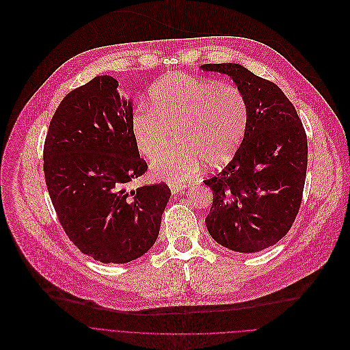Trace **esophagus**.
<instances>
[{"label": "esophagus", "mask_w": 350, "mask_h": 350, "mask_svg": "<svg viewBox=\"0 0 350 350\" xmlns=\"http://www.w3.org/2000/svg\"><path fill=\"white\" fill-rule=\"evenodd\" d=\"M186 187H187V185H185V183H171L170 185V189L174 194H178V193L183 191Z\"/></svg>", "instance_id": "34e87169"}]
</instances>
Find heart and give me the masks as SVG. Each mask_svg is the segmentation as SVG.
<instances>
[{"label": "heart", "instance_id": "heart-1", "mask_svg": "<svg viewBox=\"0 0 350 350\" xmlns=\"http://www.w3.org/2000/svg\"><path fill=\"white\" fill-rule=\"evenodd\" d=\"M150 105L132 117L137 150L152 159L180 128L181 146L159 154L150 164L156 179L179 183L194 176L204 161L218 167L237 150L248 120L244 94L232 84H217L182 73L159 80L149 92Z\"/></svg>", "mask_w": 350, "mask_h": 350}]
</instances>
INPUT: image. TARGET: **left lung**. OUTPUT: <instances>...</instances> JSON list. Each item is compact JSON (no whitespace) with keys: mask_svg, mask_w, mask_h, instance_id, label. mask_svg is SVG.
I'll use <instances>...</instances> for the list:
<instances>
[{"mask_svg":"<svg viewBox=\"0 0 350 350\" xmlns=\"http://www.w3.org/2000/svg\"><path fill=\"white\" fill-rule=\"evenodd\" d=\"M200 68L229 76L244 94L248 120L232 161L204 183L214 201L206 229L236 252H258L282 240L299 211L308 167V139L295 107L274 83L239 63Z\"/></svg>","mask_w":350,"mask_h":350,"instance_id":"8db88e82","label":"left lung"}]
</instances>
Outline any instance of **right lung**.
<instances>
[{
	"instance_id": "right-lung-1",
	"label": "right lung",
	"mask_w": 350,
	"mask_h": 350,
	"mask_svg": "<svg viewBox=\"0 0 350 350\" xmlns=\"http://www.w3.org/2000/svg\"><path fill=\"white\" fill-rule=\"evenodd\" d=\"M111 76L67 94L44 145V174L59 222L77 248L102 263H126L156 243L171 197L165 183L126 190L148 164L132 136V99Z\"/></svg>"
}]
</instances>
